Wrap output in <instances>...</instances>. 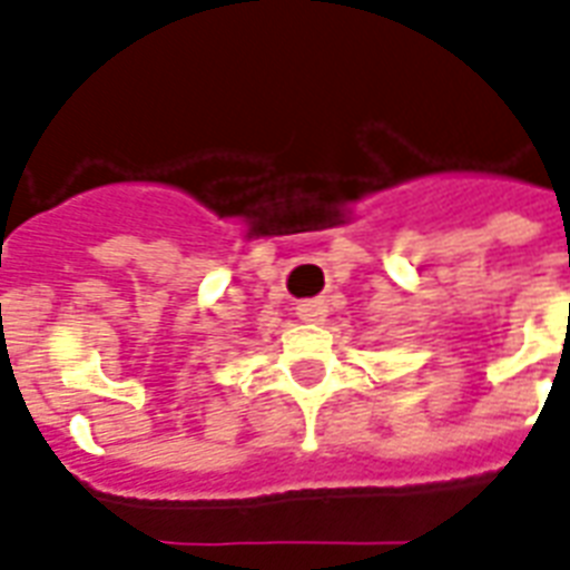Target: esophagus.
<instances>
[{
  "mask_svg": "<svg viewBox=\"0 0 570 570\" xmlns=\"http://www.w3.org/2000/svg\"><path fill=\"white\" fill-rule=\"evenodd\" d=\"M295 309H298L301 322H322V318H325V313H327L322 301H301Z\"/></svg>",
  "mask_w": 570,
  "mask_h": 570,
  "instance_id": "1",
  "label": "esophagus"
}]
</instances>
